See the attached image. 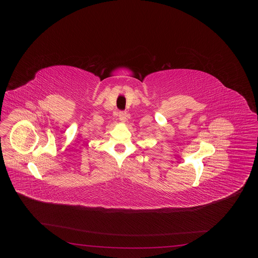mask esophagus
Segmentation results:
<instances>
[{
  "instance_id": "34e87169",
  "label": "esophagus",
  "mask_w": 258,
  "mask_h": 258,
  "mask_svg": "<svg viewBox=\"0 0 258 258\" xmlns=\"http://www.w3.org/2000/svg\"><path fill=\"white\" fill-rule=\"evenodd\" d=\"M119 119H120L121 122H125L126 119H127V113L123 112V111L119 112Z\"/></svg>"
}]
</instances>
